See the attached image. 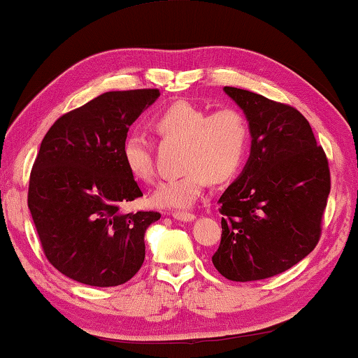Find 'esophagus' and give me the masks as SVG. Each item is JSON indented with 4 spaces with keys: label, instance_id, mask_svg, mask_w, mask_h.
Here are the masks:
<instances>
[{
    "label": "esophagus",
    "instance_id": "1",
    "mask_svg": "<svg viewBox=\"0 0 358 358\" xmlns=\"http://www.w3.org/2000/svg\"><path fill=\"white\" fill-rule=\"evenodd\" d=\"M172 217L177 220H181V222H192L195 219V214L186 213V211H175V213H172Z\"/></svg>",
    "mask_w": 358,
    "mask_h": 358
}]
</instances>
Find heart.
Segmentation results:
<instances>
[{
    "label": "heart",
    "mask_w": 358,
    "mask_h": 358,
    "mask_svg": "<svg viewBox=\"0 0 358 358\" xmlns=\"http://www.w3.org/2000/svg\"><path fill=\"white\" fill-rule=\"evenodd\" d=\"M152 127L161 139L181 141L185 172L153 191L150 203L158 208H187L205 191L209 180L225 183L239 172L247 155L250 127L239 110L222 108L214 113L189 101H177L153 117ZM122 159L129 173L141 183L155 180L152 145L141 135L127 136Z\"/></svg>",
    "instance_id": "heart-1"
}]
</instances>
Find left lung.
<instances>
[{
  "label": "left lung",
  "instance_id": "8db88e82",
  "mask_svg": "<svg viewBox=\"0 0 358 358\" xmlns=\"http://www.w3.org/2000/svg\"><path fill=\"white\" fill-rule=\"evenodd\" d=\"M250 125L251 152L219 199L222 241L213 264L229 281L271 278L317 247L331 192L323 147L296 108L225 87Z\"/></svg>",
  "mask_w": 358,
  "mask_h": 358
}]
</instances>
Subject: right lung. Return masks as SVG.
<instances>
[{"label": "right lung", "instance_id": "1", "mask_svg": "<svg viewBox=\"0 0 358 358\" xmlns=\"http://www.w3.org/2000/svg\"><path fill=\"white\" fill-rule=\"evenodd\" d=\"M159 91H108L60 116L34 161L27 206L46 259L63 275L115 287L136 275L144 234L161 214L124 213L143 197L122 159L130 125Z\"/></svg>", "mask_w": 358, "mask_h": 358}]
</instances>
